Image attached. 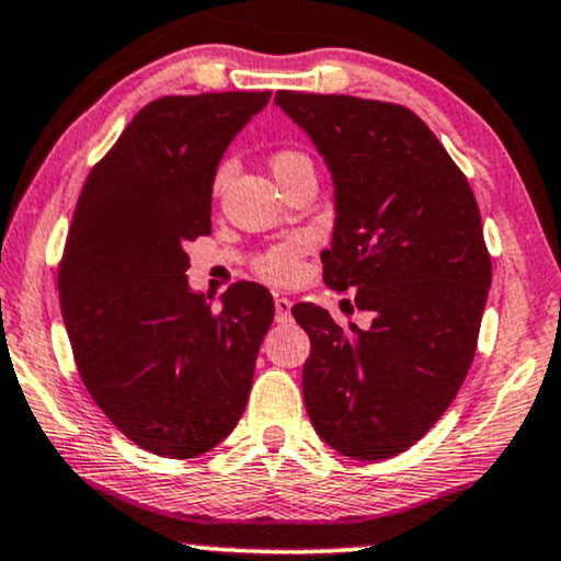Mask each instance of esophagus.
Wrapping results in <instances>:
<instances>
[{
    "instance_id": "34e87169",
    "label": "esophagus",
    "mask_w": 561,
    "mask_h": 561,
    "mask_svg": "<svg viewBox=\"0 0 561 561\" xmlns=\"http://www.w3.org/2000/svg\"><path fill=\"white\" fill-rule=\"evenodd\" d=\"M274 310H276V323L293 321V302H289L287 297H276Z\"/></svg>"
}]
</instances>
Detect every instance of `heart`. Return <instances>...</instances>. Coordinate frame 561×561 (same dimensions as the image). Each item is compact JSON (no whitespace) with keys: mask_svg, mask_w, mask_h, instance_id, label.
<instances>
[{"mask_svg":"<svg viewBox=\"0 0 561 561\" xmlns=\"http://www.w3.org/2000/svg\"><path fill=\"white\" fill-rule=\"evenodd\" d=\"M302 165H310V160L297 150H279L274 152L272 158V170L276 179H279L282 173H287V170H295ZM228 175H230V160L219 162L215 170V188L222 186V183L228 181ZM310 245H313V238H310L308 232H295V236H289L287 240H282V243L268 248L266 253H261V259L256 261L259 274L268 282H276V285L293 282L297 272H300V256Z\"/></svg>","mask_w":561,"mask_h":561,"instance_id":"heart-1","label":"heart"}]
</instances>
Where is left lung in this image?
Returning <instances> with one entry per match:
<instances>
[{
  "label": "left lung",
  "instance_id": "obj_1",
  "mask_svg": "<svg viewBox=\"0 0 561 561\" xmlns=\"http://www.w3.org/2000/svg\"><path fill=\"white\" fill-rule=\"evenodd\" d=\"M274 103L323 154L336 222L323 282L357 287L373 323L342 329L300 302L302 399L342 456H399L445 414L477 352L492 285L477 198L416 113L352 95L279 90Z\"/></svg>",
  "mask_w": 561,
  "mask_h": 561
}]
</instances>
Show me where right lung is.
Masks as SVG:
<instances>
[{"label": "right lung", "mask_w": 561, "mask_h": 561, "mask_svg": "<svg viewBox=\"0 0 561 561\" xmlns=\"http://www.w3.org/2000/svg\"><path fill=\"white\" fill-rule=\"evenodd\" d=\"M272 92L147 103L90 170L59 264V302L80 378L139 448L196 458L248 403L274 300L238 282L211 310L188 287V240L211 232V183Z\"/></svg>", "instance_id": "right-lung-1"}]
</instances>
